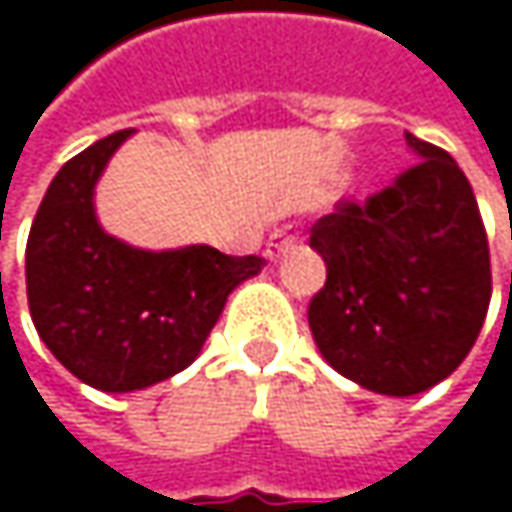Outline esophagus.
Here are the masks:
<instances>
[{"label": "esophagus", "instance_id": "1", "mask_svg": "<svg viewBox=\"0 0 512 512\" xmlns=\"http://www.w3.org/2000/svg\"><path fill=\"white\" fill-rule=\"evenodd\" d=\"M296 243H299V231H296L293 225L275 228V231L269 234V240H266V257H269V260H281Z\"/></svg>", "mask_w": 512, "mask_h": 512}]
</instances>
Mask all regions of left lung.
Listing matches in <instances>:
<instances>
[{
	"mask_svg": "<svg viewBox=\"0 0 512 512\" xmlns=\"http://www.w3.org/2000/svg\"><path fill=\"white\" fill-rule=\"evenodd\" d=\"M415 165L364 204L317 219L326 284L308 326L320 356L356 385L412 397L471 353L492 296L489 243L457 159L406 133Z\"/></svg>",
	"mask_w": 512,
	"mask_h": 512,
	"instance_id": "obj_1",
	"label": "left lung"
}]
</instances>
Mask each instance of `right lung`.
<instances>
[{
  "mask_svg": "<svg viewBox=\"0 0 512 512\" xmlns=\"http://www.w3.org/2000/svg\"><path fill=\"white\" fill-rule=\"evenodd\" d=\"M133 130L112 133L52 177L26 246L32 323L76 379L97 391H142L189 367L228 296L263 257L213 246L139 249L103 231L94 189Z\"/></svg>",
  "mask_w": 512,
  "mask_h": 512,
  "instance_id": "obj_1",
  "label": "right lung"
}]
</instances>
